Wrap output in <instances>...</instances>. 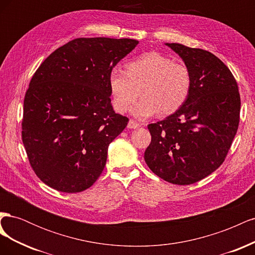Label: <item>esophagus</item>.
<instances>
[{"mask_svg": "<svg viewBox=\"0 0 255 255\" xmlns=\"http://www.w3.org/2000/svg\"><path fill=\"white\" fill-rule=\"evenodd\" d=\"M139 127H141L140 123H138V122H136L134 120H129L128 125V128H139Z\"/></svg>", "mask_w": 255, "mask_h": 255, "instance_id": "1", "label": "esophagus"}]
</instances>
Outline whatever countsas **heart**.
I'll return each instance as SVG.
<instances>
[{
	"label": "heart",
	"instance_id": "b5f03b06",
	"mask_svg": "<svg viewBox=\"0 0 255 255\" xmlns=\"http://www.w3.org/2000/svg\"><path fill=\"white\" fill-rule=\"evenodd\" d=\"M127 72L113 69L109 84L115 110L126 113L141 94L143 97L133 107L139 119L157 112L170 115L186 102L191 89V74L181 61L157 52L142 54L127 65Z\"/></svg>",
	"mask_w": 255,
	"mask_h": 255
}]
</instances>
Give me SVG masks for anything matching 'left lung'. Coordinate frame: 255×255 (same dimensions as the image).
<instances>
[{
    "instance_id": "8db88e82",
    "label": "left lung",
    "mask_w": 255,
    "mask_h": 255,
    "mask_svg": "<svg viewBox=\"0 0 255 255\" xmlns=\"http://www.w3.org/2000/svg\"><path fill=\"white\" fill-rule=\"evenodd\" d=\"M191 74L188 99L166 119L151 123L144 152L148 167L176 185L201 181L223 161L236 135L241 96L230 69L214 54L180 43H166Z\"/></svg>"
}]
</instances>
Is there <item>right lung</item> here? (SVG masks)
Instances as JSON below:
<instances>
[{"label": "right lung", "mask_w": 255, "mask_h": 255, "mask_svg": "<svg viewBox=\"0 0 255 255\" xmlns=\"http://www.w3.org/2000/svg\"><path fill=\"white\" fill-rule=\"evenodd\" d=\"M135 39L76 38L37 69L24 97L22 141L36 175L53 189L80 192L101 175L110 143L128 118L111 104L109 76Z\"/></svg>", "instance_id": "add662e5"}]
</instances>
